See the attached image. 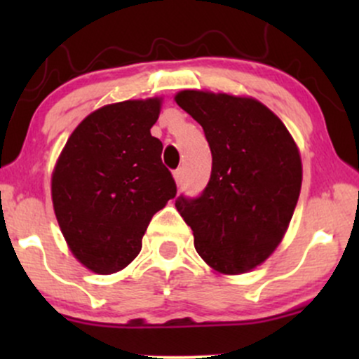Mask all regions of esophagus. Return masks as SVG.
Masks as SVG:
<instances>
[{
	"mask_svg": "<svg viewBox=\"0 0 359 359\" xmlns=\"http://www.w3.org/2000/svg\"><path fill=\"white\" fill-rule=\"evenodd\" d=\"M174 179L177 185H180V182H182V168H177V170H174Z\"/></svg>",
	"mask_w": 359,
	"mask_h": 359,
	"instance_id": "esophagus-1",
	"label": "esophagus"
}]
</instances>
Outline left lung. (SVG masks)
Returning <instances> with one entry per match:
<instances>
[{
	"label": "left lung",
	"mask_w": 359,
	"mask_h": 359,
	"mask_svg": "<svg viewBox=\"0 0 359 359\" xmlns=\"http://www.w3.org/2000/svg\"><path fill=\"white\" fill-rule=\"evenodd\" d=\"M177 104L203 126L211 179L175 208L201 258L221 273H245L273 253L302 184V163L285 125L251 97L182 90Z\"/></svg>",
	"instance_id": "1"
}]
</instances>
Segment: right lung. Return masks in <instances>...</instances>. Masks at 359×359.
I'll list each match as a JSON object with an SVG mask.
<instances>
[{
    "label": "right lung",
    "instance_id": "obj_1",
    "mask_svg": "<svg viewBox=\"0 0 359 359\" xmlns=\"http://www.w3.org/2000/svg\"><path fill=\"white\" fill-rule=\"evenodd\" d=\"M160 100L123 101L90 113L74 130L52 175V201L69 248L96 273H114L142 250L155 212L177 185L150 128Z\"/></svg>",
    "mask_w": 359,
    "mask_h": 359
}]
</instances>
